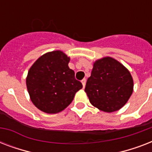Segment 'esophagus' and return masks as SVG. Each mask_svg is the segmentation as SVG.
Listing matches in <instances>:
<instances>
[{
	"instance_id": "34e87169",
	"label": "esophagus",
	"mask_w": 152,
	"mask_h": 152,
	"mask_svg": "<svg viewBox=\"0 0 152 152\" xmlns=\"http://www.w3.org/2000/svg\"><path fill=\"white\" fill-rule=\"evenodd\" d=\"M81 83L83 84V88H85V85H86V79H83L82 80H81Z\"/></svg>"
}]
</instances>
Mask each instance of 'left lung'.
Returning <instances> with one entry per match:
<instances>
[{"mask_svg":"<svg viewBox=\"0 0 152 152\" xmlns=\"http://www.w3.org/2000/svg\"><path fill=\"white\" fill-rule=\"evenodd\" d=\"M133 91V79L121 63L110 57L95 61L85 87L92 106L107 113L122 108Z\"/></svg>","mask_w":152,"mask_h":152,"instance_id":"obj_1","label":"left lung"}]
</instances>
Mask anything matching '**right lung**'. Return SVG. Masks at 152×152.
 I'll list each match as a JSON object with an SVG mask.
<instances>
[{
	"label": "right lung",
	"mask_w": 152,
	"mask_h": 152,
	"mask_svg": "<svg viewBox=\"0 0 152 152\" xmlns=\"http://www.w3.org/2000/svg\"><path fill=\"white\" fill-rule=\"evenodd\" d=\"M70 57L61 50L48 52L30 68L26 84L34 106L46 113L64 110L73 100L82 83L69 69Z\"/></svg>",
	"instance_id": "add662e5"
}]
</instances>
